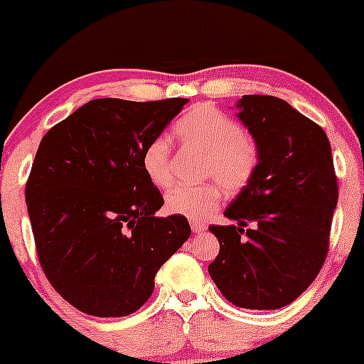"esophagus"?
<instances>
[{"label":"esophagus","instance_id":"34e87169","mask_svg":"<svg viewBox=\"0 0 364 364\" xmlns=\"http://www.w3.org/2000/svg\"><path fill=\"white\" fill-rule=\"evenodd\" d=\"M191 227H192V230L196 232V233H200V232H203L207 228V223H203L200 220H192L191 222Z\"/></svg>","mask_w":364,"mask_h":364}]
</instances>
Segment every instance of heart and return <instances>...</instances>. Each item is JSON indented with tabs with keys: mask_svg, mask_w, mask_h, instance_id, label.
<instances>
[{
	"mask_svg": "<svg viewBox=\"0 0 364 364\" xmlns=\"http://www.w3.org/2000/svg\"><path fill=\"white\" fill-rule=\"evenodd\" d=\"M173 134L186 146L198 147L207 154L205 176L218 178L230 192L247 187L260 167L262 154L257 139L243 131L235 119L210 104L188 109L173 124ZM171 156V146L164 137L152 139L144 149L142 168L154 186L167 187L172 182ZM220 183L173 186L166 196L167 210L192 220L205 218L222 200Z\"/></svg>",
	"mask_w": 364,
	"mask_h": 364,
	"instance_id": "heart-1",
	"label": "heart"
}]
</instances>
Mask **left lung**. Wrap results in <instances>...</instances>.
<instances>
[{"mask_svg": "<svg viewBox=\"0 0 364 364\" xmlns=\"http://www.w3.org/2000/svg\"><path fill=\"white\" fill-rule=\"evenodd\" d=\"M238 117L260 146V167L210 225L220 250L208 273L248 310H277L311 285L328 255L338 181L323 129L275 96L248 94Z\"/></svg>", "mask_w": 364, "mask_h": 364, "instance_id": "left-lung-1", "label": "left lung"}]
</instances>
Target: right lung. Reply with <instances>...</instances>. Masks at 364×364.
Wrapping results in <instances>:
<instances>
[{
	"label": "right lung",
	"mask_w": 364,
	"mask_h": 364,
	"mask_svg": "<svg viewBox=\"0 0 364 364\" xmlns=\"http://www.w3.org/2000/svg\"><path fill=\"white\" fill-rule=\"evenodd\" d=\"M188 99H92L49 129L26 182L44 275L92 316H126L154 291L164 263L191 237L142 168V152Z\"/></svg>",
	"instance_id": "add662e5"
}]
</instances>
